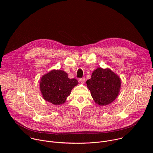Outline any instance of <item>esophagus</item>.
I'll return each mask as SVG.
<instances>
[{
  "mask_svg": "<svg viewBox=\"0 0 153 153\" xmlns=\"http://www.w3.org/2000/svg\"><path fill=\"white\" fill-rule=\"evenodd\" d=\"M85 81V78H81L79 79V82H81L82 83H84Z\"/></svg>",
  "mask_w": 153,
  "mask_h": 153,
  "instance_id": "1",
  "label": "esophagus"
}]
</instances>
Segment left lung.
<instances>
[{
    "instance_id": "obj_1",
    "label": "left lung",
    "mask_w": 153,
    "mask_h": 153,
    "mask_svg": "<svg viewBox=\"0 0 153 153\" xmlns=\"http://www.w3.org/2000/svg\"><path fill=\"white\" fill-rule=\"evenodd\" d=\"M86 83L95 103L102 106L112 103L117 97L121 87L119 76L108 68H97Z\"/></svg>"
}]
</instances>
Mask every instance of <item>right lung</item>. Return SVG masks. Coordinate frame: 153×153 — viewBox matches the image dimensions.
<instances>
[{
  "mask_svg": "<svg viewBox=\"0 0 153 153\" xmlns=\"http://www.w3.org/2000/svg\"><path fill=\"white\" fill-rule=\"evenodd\" d=\"M79 83L76 79H69L63 70H53L40 80V90L43 99L55 105L66 102L72 89Z\"/></svg>",
  "mask_w": 153,
  "mask_h": 153,
  "instance_id": "right-lung-1",
  "label": "right lung"
}]
</instances>
